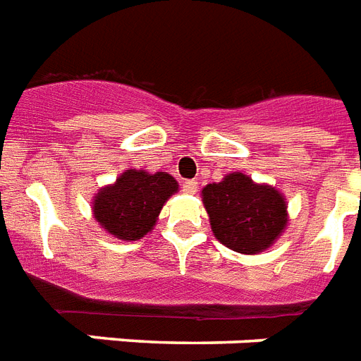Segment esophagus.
Here are the masks:
<instances>
[{"instance_id":"34e87169","label":"esophagus","mask_w":361,"mask_h":361,"mask_svg":"<svg viewBox=\"0 0 361 361\" xmlns=\"http://www.w3.org/2000/svg\"><path fill=\"white\" fill-rule=\"evenodd\" d=\"M183 190L186 194H195L197 192V180H184Z\"/></svg>"}]
</instances>
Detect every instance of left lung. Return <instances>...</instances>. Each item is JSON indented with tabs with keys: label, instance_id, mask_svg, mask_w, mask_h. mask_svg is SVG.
Masks as SVG:
<instances>
[{
	"label": "left lung",
	"instance_id": "8db88e82",
	"mask_svg": "<svg viewBox=\"0 0 361 361\" xmlns=\"http://www.w3.org/2000/svg\"><path fill=\"white\" fill-rule=\"evenodd\" d=\"M201 197L214 236L236 253L264 252L289 224L285 195L244 173H229L220 183L207 184Z\"/></svg>",
	"mask_w": 361,
	"mask_h": 361
}]
</instances>
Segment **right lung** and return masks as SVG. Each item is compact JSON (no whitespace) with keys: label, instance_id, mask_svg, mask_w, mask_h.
<instances>
[{"label":"right lung","instance_id":"obj_1","mask_svg":"<svg viewBox=\"0 0 361 361\" xmlns=\"http://www.w3.org/2000/svg\"><path fill=\"white\" fill-rule=\"evenodd\" d=\"M177 192L178 183L169 173L126 169L94 194L93 216L115 238L140 240L154 229L162 207Z\"/></svg>","mask_w":361,"mask_h":361}]
</instances>
